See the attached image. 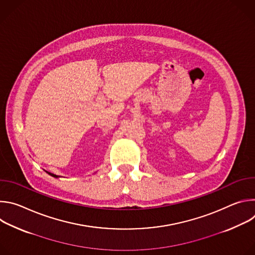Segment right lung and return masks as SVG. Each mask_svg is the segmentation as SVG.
Listing matches in <instances>:
<instances>
[{
  "instance_id": "1",
  "label": "right lung",
  "mask_w": 255,
  "mask_h": 255,
  "mask_svg": "<svg viewBox=\"0 0 255 255\" xmlns=\"http://www.w3.org/2000/svg\"><path fill=\"white\" fill-rule=\"evenodd\" d=\"M47 173H49L50 175H52V176H54V177H57V175H55V174H53V173H50V172H47Z\"/></svg>"
}]
</instances>
